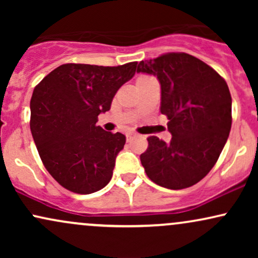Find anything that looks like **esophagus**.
Segmentation results:
<instances>
[{"label": "esophagus", "instance_id": "obj_1", "mask_svg": "<svg viewBox=\"0 0 258 258\" xmlns=\"http://www.w3.org/2000/svg\"><path fill=\"white\" fill-rule=\"evenodd\" d=\"M133 136H135V133H132V132H127V133H126V139H127V142L131 141V139L133 138Z\"/></svg>", "mask_w": 258, "mask_h": 258}]
</instances>
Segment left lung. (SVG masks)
<instances>
[{
  "label": "left lung",
  "mask_w": 258,
  "mask_h": 258,
  "mask_svg": "<svg viewBox=\"0 0 258 258\" xmlns=\"http://www.w3.org/2000/svg\"><path fill=\"white\" fill-rule=\"evenodd\" d=\"M137 73L156 76L160 111L166 115L170 143L148 137L141 155L147 176L164 188L197 184L215 166L232 127V97L224 79L200 59L167 53L142 60Z\"/></svg>",
  "instance_id": "8db88e82"
}]
</instances>
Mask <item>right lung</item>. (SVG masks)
Here are the masks:
<instances>
[{
    "instance_id": "add662e5",
    "label": "right lung",
    "mask_w": 258,
    "mask_h": 258,
    "mask_svg": "<svg viewBox=\"0 0 258 258\" xmlns=\"http://www.w3.org/2000/svg\"><path fill=\"white\" fill-rule=\"evenodd\" d=\"M136 69L137 61L119 67L63 64L35 87L32 138L44 167L68 190L91 194L110 182L126 137L104 131L97 121Z\"/></svg>"
}]
</instances>
